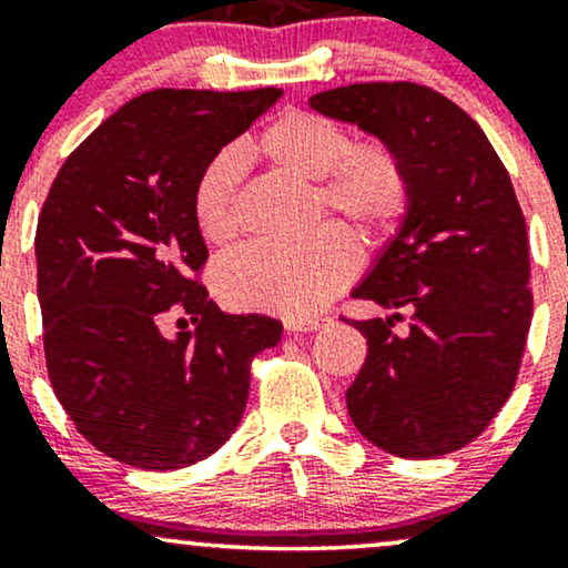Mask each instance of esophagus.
<instances>
[{"label": "esophagus", "mask_w": 568, "mask_h": 568, "mask_svg": "<svg viewBox=\"0 0 568 568\" xmlns=\"http://www.w3.org/2000/svg\"><path fill=\"white\" fill-rule=\"evenodd\" d=\"M331 323V317L325 315H310V317H288L285 328L288 331H321Z\"/></svg>", "instance_id": "esophagus-1"}]
</instances>
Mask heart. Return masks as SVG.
Masks as SVG:
<instances>
[{"label": "heart", "instance_id": "obj_1", "mask_svg": "<svg viewBox=\"0 0 568 568\" xmlns=\"http://www.w3.org/2000/svg\"><path fill=\"white\" fill-rule=\"evenodd\" d=\"M349 133L312 112H285L245 146L251 158L298 181H321L317 200L328 216L366 243L387 237L406 216L408 175L382 141L349 146ZM240 158L221 152L202 168L192 192V216L211 245L237 234ZM357 270L355 240L323 226L298 245H251L216 266V291L245 310L302 317L321 310Z\"/></svg>", "mask_w": 568, "mask_h": 568}]
</instances>
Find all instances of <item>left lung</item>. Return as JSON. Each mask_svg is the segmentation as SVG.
Masks as SVG:
<instances>
[{
    "label": "left lung",
    "instance_id": "8db88e82",
    "mask_svg": "<svg viewBox=\"0 0 568 568\" xmlns=\"http://www.w3.org/2000/svg\"><path fill=\"white\" fill-rule=\"evenodd\" d=\"M310 109L387 143L408 175L406 216L352 288L389 312L349 323L368 342L347 389L352 422L403 459L452 454L510 397L531 325L529 240L510 175L478 122L422 84H347L315 93Z\"/></svg>",
    "mask_w": 568,
    "mask_h": 568
}]
</instances>
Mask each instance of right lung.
<instances>
[{"instance_id": "1", "label": "right lung", "mask_w": 568, "mask_h": 568, "mask_svg": "<svg viewBox=\"0 0 568 568\" xmlns=\"http://www.w3.org/2000/svg\"><path fill=\"white\" fill-rule=\"evenodd\" d=\"M283 90H152L120 106L58 171L37 224V293L53 389L98 452L141 470L211 456L243 419L251 361L283 323L230 315L192 272L207 247L197 175ZM179 303L194 332L173 339Z\"/></svg>"}]
</instances>
